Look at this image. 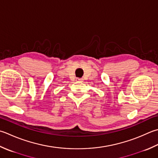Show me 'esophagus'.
<instances>
[{"label": "esophagus", "mask_w": 158, "mask_h": 158, "mask_svg": "<svg viewBox=\"0 0 158 158\" xmlns=\"http://www.w3.org/2000/svg\"><path fill=\"white\" fill-rule=\"evenodd\" d=\"M76 79H77V81H80V82L83 81V79H81V78H77Z\"/></svg>", "instance_id": "34e87169"}]
</instances>
